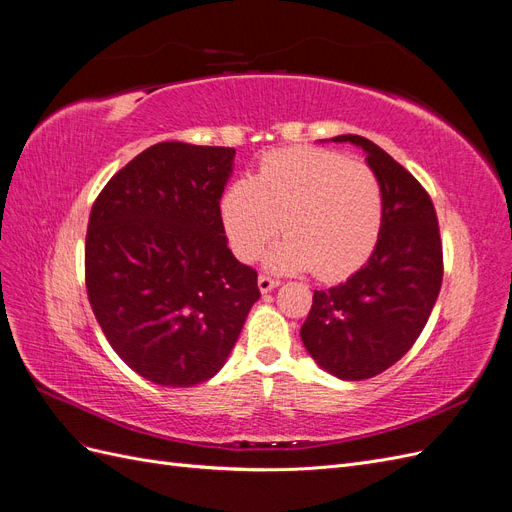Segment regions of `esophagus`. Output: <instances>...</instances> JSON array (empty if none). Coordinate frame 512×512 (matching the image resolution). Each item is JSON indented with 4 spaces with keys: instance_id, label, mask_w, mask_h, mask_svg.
<instances>
[{
    "instance_id": "34e87169",
    "label": "esophagus",
    "mask_w": 512,
    "mask_h": 512,
    "mask_svg": "<svg viewBox=\"0 0 512 512\" xmlns=\"http://www.w3.org/2000/svg\"><path fill=\"white\" fill-rule=\"evenodd\" d=\"M280 286V280H275V277H271V275H265V273H260L258 275V288H260V292L265 294V292H271L273 288H277Z\"/></svg>"
}]
</instances>
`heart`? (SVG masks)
I'll list each match as a JSON object with an SVG mask.
<instances>
[{
    "label": "heart",
    "instance_id": "1",
    "mask_svg": "<svg viewBox=\"0 0 512 512\" xmlns=\"http://www.w3.org/2000/svg\"><path fill=\"white\" fill-rule=\"evenodd\" d=\"M384 218L378 175L363 162L320 147L267 153L252 179L232 181L220 198L230 252L254 260L277 235L267 256L277 271L314 269L320 280H342L374 252Z\"/></svg>",
    "mask_w": 512,
    "mask_h": 512
}]
</instances>
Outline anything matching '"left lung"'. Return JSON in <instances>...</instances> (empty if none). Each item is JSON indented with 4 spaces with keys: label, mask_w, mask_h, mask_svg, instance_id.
Segmentation results:
<instances>
[{
    "label": "left lung",
    "mask_w": 512,
    "mask_h": 512,
    "mask_svg": "<svg viewBox=\"0 0 512 512\" xmlns=\"http://www.w3.org/2000/svg\"><path fill=\"white\" fill-rule=\"evenodd\" d=\"M333 141L367 151L382 183L384 218L367 265L344 284L314 292L301 339L329 374L365 380L395 365L425 329L442 286V239L436 207L412 173L365 136Z\"/></svg>",
    "instance_id": "left-lung-1"
}]
</instances>
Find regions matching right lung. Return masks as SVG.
Listing matches in <instances>:
<instances>
[{"label": "right lung", "mask_w": 512, "mask_h": 512, "mask_svg": "<svg viewBox=\"0 0 512 512\" xmlns=\"http://www.w3.org/2000/svg\"><path fill=\"white\" fill-rule=\"evenodd\" d=\"M235 149L158 143L89 213L85 286L108 344L143 378H213L258 301V273L226 245L220 198Z\"/></svg>", "instance_id": "obj_1"}]
</instances>
